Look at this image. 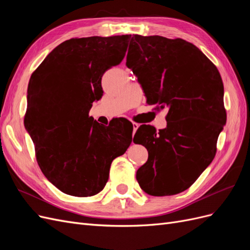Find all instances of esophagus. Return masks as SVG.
Returning <instances> with one entry per match:
<instances>
[{
    "label": "esophagus",
    "instance_id": "esophagus-1",
    "mask_svg": "<svg viewBox=\"0 0 250 250\" xmlns=\"http://www.w3.org/2000/svg\"><path fill=\"white\" fill-rule=\"evenodd\" d=\"M132 127H133V134H134V133H135V131L138 130V128L140 127V124L133 122V123H132Z\"/></svg>",
    "mask_w": 250,
    "mask_h": 250
}]
</instances>
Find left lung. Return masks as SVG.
<instances>
[{
  "label": "left lung",
  "mask_w": 250,
  "mask_h": 250,
  "mask_svg": "<svg viewBox=\"0 0 250 250\" xmlns=\"http://www.w3.org/2000/svg\"><path fill=\"white\" fill-rule=\"evenodd\" d=\"M126 65L147 103L168 109L165 129L141 125L134 134L133 142L148 150L138 183L152 196L184 192L213 162L226 123L220 73L193 43L158 35L133 34Z\"/></svg>",
  "instance_id": "obj_1"
}]
</instances>
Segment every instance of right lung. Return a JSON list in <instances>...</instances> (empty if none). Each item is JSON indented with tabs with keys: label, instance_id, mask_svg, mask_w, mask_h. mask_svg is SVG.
<instances>
[{
	"label": "right lung",
	"instance_id": "right-lung-1",
	"mask_svg": "<svg viewBox=\"0 0 250 250\" xmlns=\"http://www.w3.org/2000/svg\"><path fill=\"white\" fill-rule=\"evenodd\" d=\"M131 35L71 39L32 73L24 124L43 175L62 192L88 197L101 192L116 157L132 142L124 119L100 125L88 116L101 99V79L122 62Z\"/></svg>",
	"mask_w": 250,
	"mask_h": 250
}]
</instances>
